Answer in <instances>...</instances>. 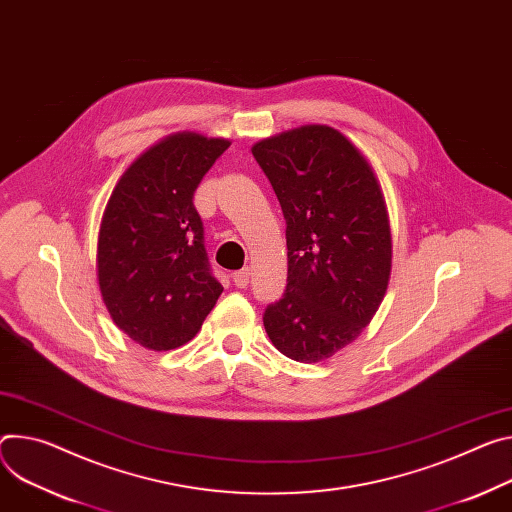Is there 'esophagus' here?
Instances as JSON below:
<instances>
[{"mask_svg": "<svg viewBox=\"0 0 512 512\" xmlns=\"http://www.w3.org/2000/svg\"><path fill=\"white\" fill-rule=\"evenodd\" d=\"M249 277H251V269L243 267V269L232 273V282H235V286H239V288H247L249 286Z\"/></svg>", "mask_w": 512, "mask_h": 512, "instance_id": "1", "label": "esophagus"}]
</instances>
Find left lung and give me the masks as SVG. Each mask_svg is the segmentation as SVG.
<instances>
[{"label": "left lung", "mask_w": 512, "mask_h": 512, "mask_svg": "<svg viewBox=\"0 0 512 512\" xmlns=\"http://www.w3.org/2000/svg\"><path fill=\"white\" fill-rule=\"evenodd\" d=\"M251 151L286 218L288 286L265 308V331L286 357L316 363L355 341L384 300V194L363 153L331 126L306 124Z\"/></svg>", "instance_id": "1"}]
</instances>
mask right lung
I'll return each mask as SVG.
<instances>
[{
	"label": "right lung",
	"mask_w": 512,
	"mask_h": 512,
	"mask_svg": "<svg viewBox=\"0 0 512 512\" xmlns=\"http://www.w3.org/2000/svg\"><path fill=\"white\" fill-rule=\"evenodd\" d=\"M228 147L226 138L175 132L124 171L108 200L96 257L100 292L116 327L147 349L194 339L222 294L194 192Z\"/></svg>",
	"instance_id": "1"
}]
</instances>
